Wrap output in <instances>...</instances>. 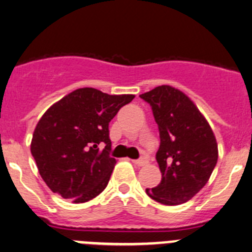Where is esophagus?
<instances>
[{
  "instance_id": "34e87169",
  "label": "esophagus",
  "mask_w": 252,
  "mask_h": 252,
  "mask_svg": "<svg viewBox=\"0 0 252 252\" xmlns=\"http://www.w3.org/2000/svg\"><path fill=\"white\" fill-rule=\"evenodd\" d=\"M133 162L138 166H144L146 162H148V161H146V158H136V160H133Z\"/></svg>"
}]
</instances>
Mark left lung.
Masks as SVG:
<instances>
[{"instance_id":"1","label":"left lung","mask_w":252,"mask_h":252,"mask_svg":"<svg viewBox=\"0 0 252 252\" xmlns=\"http://www.w3.org/2000/svg\"><path fill=\"white\" fill-rule=\"evenodd\" d=\"M158 126L156 161L161 182L146 188L154 201L166 206L185 203L206 186L218 161V145L208 122L183 92L162 85L140 94Z\"/></svg>"}]
</instances>
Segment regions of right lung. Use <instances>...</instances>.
I'll return each instance as SVG.
<instances>
[{
	"label": "right lung",
	"instance_id": "obj_1",
	"mask_svg": "<svg viewBox=\"0 0 252 252\" xmlns=\"http://www.w3.org/2000/svg\"><path fill=\"white\" fill-rule=\"evenodd\" d=\"M133 98L134 94H108L85 87L43 114L31 151L54 193L84 203L107 187L117 162L111 156L109 122Z\"/></svg>",
	"mask_w": 252,
	"mask_h": 252
}]
</instances>
